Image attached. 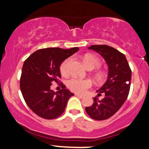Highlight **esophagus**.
<instances>
[{
    "mask_svg": "<svg viewBox=\"0 0 149 149\" xmlns=\"http://www.w3.org/2000/svg\"><path fill=\"white\" fill-rule=\"evenodd\" d=\"M76 97H80V98H83V97H84V95H79V94H76Z\"/></svg>",
    "mask_w": 149,
    "mask_h": 149,
    "instance_id": "obj_1",
    "label": "esophagus"
}]
</instances>
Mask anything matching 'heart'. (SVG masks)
<instances>
[{
  "label": "heart",
  "mask_w": 149,
  "mask_h": 149,
  "mask_svg": "<svg viewBox=\"0 0 149 149\" xmlns=\"http://www.w3.org/2000/svg\"><path fill=\"white\" fill-rule=\"evenodd\" d=\"M83 64L88 69H97L101 66V61L99 58L92 54H86L83 57ZM70 59H67L64 61L60 66V71L62 76H66L69 74V64ZM104 74L102 73H98L96 74L97 80H101L103 79ZM68 87L73 92L76 93L83 94L91 86L92 83L88 80H80L78 78H72L69 80L67 83Z\"/></svg>",
  "instance_id": "1"
}]
</instances>
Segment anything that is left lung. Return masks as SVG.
<instances>
[{"mask_svg":"<svg viewBox=\"0 0 149 149\" xmlns=\"http://www.w3.org/2000/svg\"><path fill=\"white\" fill-rule=\"evenodd\" d=\"M98 52L105 59L109 68L107 80L97 90L98 96L104 94L99 100L94 98L92 106L85 107L87 113L92 119L103 120L113 116L127 100L130 88L132 71L125 54L106 45H93L88 47Z\"/></svg>","mask_w":149,"mask_h":149,"instance_id":"obj_1","label":"left lung"}]
</instances>
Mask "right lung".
I'll list each match as a JSON object with an SVG mask.
<instances>
[{
    "instance_id": "add662e5",
    "label": "right lung",
    "mask_w": 149,
    "mask_h": 149,
    "mask_svg": "<svg viewBox=\"0 0 149 149\" xmlns=\"http://www.w3.org/2000/svg\"><path fill=\"white\" fill-rule=\"evenodd\" d=\"M77 47L64 49L48 47L34 52L26 59L22 70L20 90L28 107L36 115L54 119L64 111L68 100L74 94L61 84V90L54 92L52 82L61 78V63L78 52Z\"/></svg>"
}]
</instances>
